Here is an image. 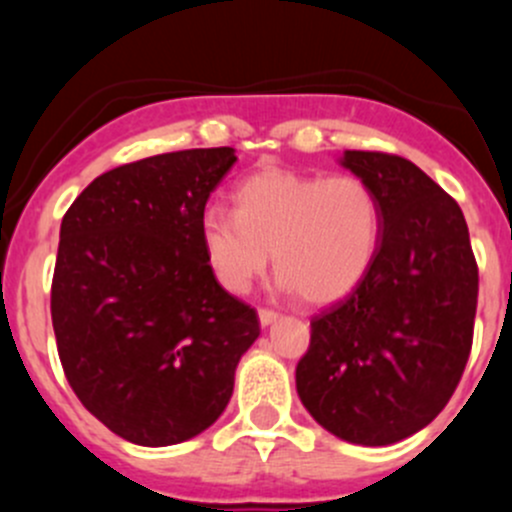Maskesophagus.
I'll list each match as a JSON object with an SVG mask.
<instances>
[{
  "mask_svg": "<svg viewBox=\"0 0 512 512\" xmlns=\"http://www.w3.org/2000/svg\"><path fill=\"white\" fill-rule=\"evenodd\" d=\"M257 317H260L262 327H270L272 322H277V317H280V314H277L275 309H265V307H262L260 312H257Z\"/></svg>",
  "mask_w": 512,
  "mask_h": 512,
  "instance_id": "34e87169",
  "label": "esophagus"
}]
</instances>
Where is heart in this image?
Wrapping results in <instances>:
<instances>
[{"label":"heart","mask_w":512,"mask_h":512,"mask_svg":"<svg viewBox=\"0 0 512 512\" xmlns=\"http://www.w3.org/2000/svg\"><path fill=\"white\" fill-rule=\"evenodd\" d=\"M200 242L227 292L245 294L272 265L285 292L309 304L347 297L374 267L381 245V205L354 175L262 170L235 190V213L210 205Z\"/></svg>","instance_id":"1"}]
</instances>
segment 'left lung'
<instances>
[{
    "label": "left lung",
    "instance_id": "1",
    "mask_svg": "<svg viewBox=\"0 0 512 512\" xmlns=\"http://www.w3.org/2000/svg\"><path fill=\"white\" fill-rule=\"evenodd\" d=\"M342 165L379 198L381 245L364 282L309 322L297 394L342 441L389 446L428 426L461 381L478 265L461 208L418 165L376 151H344Z\"/></svg>",
    "mask_w": 512,
    "mask_h": 512
}]
</instances>
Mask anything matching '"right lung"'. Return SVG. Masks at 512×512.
<instances>
[{"mask_svg": "<svg viewBox=\"0 0 512 512\" xmlns=\"http://www.w3.org/2000/svg\"><path fill=\"white\" fill-rule=\"evenodd\" d=\"M235 148H193L98 175L61 220L51 324L71 389L116 436L173 446L213 426L240 356L260 337L250 304L215 280L200 242Z\"/></svg>", "mask_w": 512, "mask_h": 512, "instance_id": "1", "label": "right lung"}]
</instances>
